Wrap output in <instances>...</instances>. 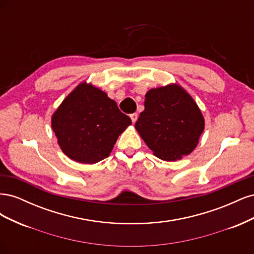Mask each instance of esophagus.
<instances>
[{"mask_svg":"<svg viewBox=\"0 0 254 254\" xmlns=\"http://www.w3.org/2000/svg\"><path fill=\"white\" fill-rule=\"evenodd\" d=\"M130 118H131L132 123H135V122H136V120H137V113H132V114H130Z\"/></svg>","mask_w":254,"mask_h":254,"instance_id":"34e87169","label":"esophagus"}]
</instances>
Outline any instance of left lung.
<instances>
[{
    "label": "left lung",
    "instance_id": "left-lung-1",
    "mask_svg": "<svg viewBox=\"0 0 254 254\" xmlns=\"http://www.w3.org/2000/svg\"><path fill=\"white\" fill-rule=\"evenodd\" d=\"M135 128L159 159L175 161L190 155L204 129L194 99L177 84L151 89Z\"/></svg>",
    "mask_w": 254,
    "mask_h": 254
}]
</instances>
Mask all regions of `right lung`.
<instances>
[{
  "label": "right lung",
  "instance_id": "obj_1",
  "mask_svg": "<svg viewBox=\"0 0 254 254\" xmlns=\"http://www.w3.org/2000/svg\"><path fill=\"white\" fill-rule=\"evenodd\" d=\"M131 119L105 92L83 82L68 95L52 118L60 148L80 163L108 158Z\"/></svg>",
  "mask_w": 254,
  "mask_h": 254
}]
</instances>
